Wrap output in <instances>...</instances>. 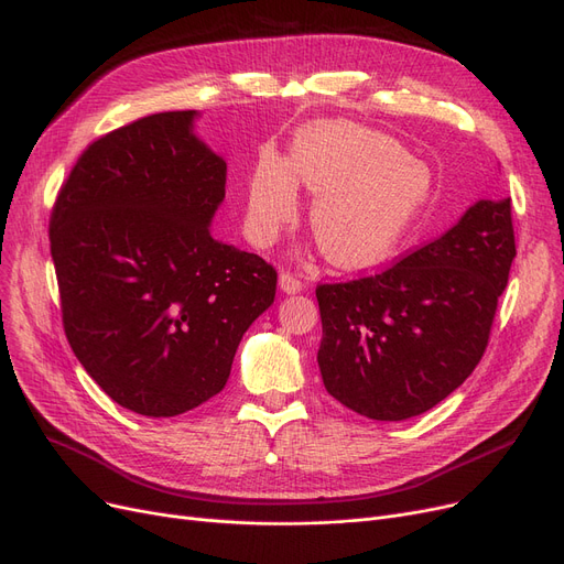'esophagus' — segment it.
<instances>
[{
	"mask_svg": "<svg viewBox=\"0 0 564 564\" xmlns=\"http://www.w3.org/2000/svg\"><path fill=\"white\" fill-rule=\"evenodd\" d=\"M279 285H281L283 292H288V295H295V292L304 290V281L292 272H281L279 274Z\"/></svg>",
	"mask_w": 564,
	"mask_h": 564,
	"instance_id": "obj_1",
	"label": "esophagus"
}]
</instances>
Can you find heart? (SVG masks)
I'll return each mask as SVG.
<instances>
[{
    "label": "heart",
    "mask_w": 564,
    "mask_h": 564,
    "mask_svg": "<svg viewBox=\"0 0 564 564\" xmlns=\"http://www.w3.org/2000/svg\"><path fill=\"white\" fill-rule=\"evenodd\" d=\"M300 180L313 195L311 230L329 262L371 267L394 253L429 195V173L387 135L321 127L302 133L290 167L264 154L249 186L247 228L272 243L297 212Z\"/></svg>",
    "instance_id": "obj_1"
}]
</instances>
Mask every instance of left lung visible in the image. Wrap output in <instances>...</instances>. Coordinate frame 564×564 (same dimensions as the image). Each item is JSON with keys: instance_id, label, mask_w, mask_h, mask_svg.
I'll use <instances>...</instances> for the list:
<instances>
[{"instance_id": "8db88e82", "label": "left lung", "mask_w": 564, "mask_h": 564, "mask_svg": "<svg viewBox=\"0 0 564 564\" xmlns=\"http://www.w3.org/2000/svg\"><path fill=\"white\" fill-rule=\"evenodd\" d=\"M513 258L511 200H479L380 272L317 285L325 389L380 422L447 399L486 352Z\"/></svg>"}]
</instances>
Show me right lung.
Returning a JSON list of instances; mask_svg holds the SVG:
<instances>
[{
	"label": "right lung",
	"instance_id": "obj_1",
	"mask_svg": "<svg viewBox=\"0 0 564 564\" xmlns=\"http://www.w3.org/2000/svg\"><path fill=\"white\" fill-rule=\"evenodd\" d=\"M195 110L96 138L51 212L62 325L121 408L175 417L221 391L239 340L272 306L276 269L209 235L228 167Z\"/></svg>",
	"mask_w": 564,
	"mask_h": 564
}]
</instances>
